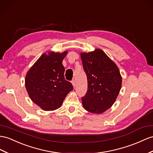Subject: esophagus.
<instances>
[{"label": "esophagus", "mask_w": 153, "mask_h": 153, "mask_svg": "<svg viewBox=\"0 0 153 153\" xmlns=\"http://www.w3.org/2000/svg\"><path fill=\"white\" fill-rule=\"evenodd\" d=\"M72 85L74 86V87H75V86H76V80L75 79H73L72 81Z\"/></svg>", "instance_id": "1"}]
</instances>
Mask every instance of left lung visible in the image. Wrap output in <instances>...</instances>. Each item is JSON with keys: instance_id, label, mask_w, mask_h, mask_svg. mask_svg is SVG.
Returning <instances> with one entry per match:
<instances>
[{"instance_id": "8db88e82", "label": "left lung", "mask_w": 153, "mask_h": 153, "mask_svg": "<svg viewBox=\"0 0 153 153\" xmlns=\"http://www.w3.org/2000/svg\"><path fill=\"white\" fill-rule=\"evenodd\" d=\"M88 90L82 103L86 111L101 114L114 104L121 87L122 79L117 65L103 50L81 53Z\"/></svg>"}]
</instances>
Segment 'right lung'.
Here are the masks:
<instances>
[{"label": "right lung", "mask_w": 153, "mask_h": 153, "mask_svg": "<svg viewBox=\"0 0 153 153\" xmlns=\"http://www.w3.org/2000/svg\"><path fill=\"white\" fill-rule=\"evenodd\" d=\"M62 53H43L27 72L25 86L30 99L45 111L59 108L66 95L73 90L70 82L65 79Z\"/></svg>", "instance_id": "right-lung-1"}]
</instances>
